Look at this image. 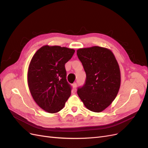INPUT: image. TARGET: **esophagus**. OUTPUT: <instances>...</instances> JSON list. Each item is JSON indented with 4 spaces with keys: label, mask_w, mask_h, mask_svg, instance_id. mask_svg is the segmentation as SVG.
<instances>
[{
    "label": "esophagus",
    "mask_w": 148,
    "mask_h": 148,
    "mask_svg": "<svg viewBox=\"0 0 148 148\" xmlns=\"http://www.w3.org/2000/svg\"><path fill=\"white\" fill-rule=\"evenodd\" d=\"M77 83H75L73 84V88L74 90H76V89H77Z\"/></svg>",
    "instance_id": "34e87169"
}]
</instances>
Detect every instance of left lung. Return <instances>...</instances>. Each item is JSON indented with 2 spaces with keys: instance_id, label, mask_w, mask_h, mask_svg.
<instances>
[{
  "instance_id": "obj_1",
  "label": "left lung",
  "mask_w": 148,
  "mask_h": 148,
  "mask_svg": "<svg viewBox=\"0 0 148 148\" xmlns=\"http://www.w3.org/2000/svg\"><path fill=\"white\" fill-rule=\"evenodd\" d=\"M86 74L84 86L77 93L88 109L101 112L114 101L121 82L118 62L110 49L99 46L77 51Z\"/></svg>"
}]
</instances>
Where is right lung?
<instances>
[{
  "mask_svg": "<svg viewBox=\"0 0 148 148\" xmlns=\"http://www.w3.org/2000/svg\"><path fill=\"white\" fill-rule=\"evenodd\" d=\"M75 51L65 47L46 45L39 49L31 60L27 74L29 91L38 106L48 113L61 110L71 95L65 64Z\"/></svg>",
  "mask_w": 148,
  "mask_h": 148,
  "instance_id": "obj_1",
  "label": "right lung"
}]
</instances>
